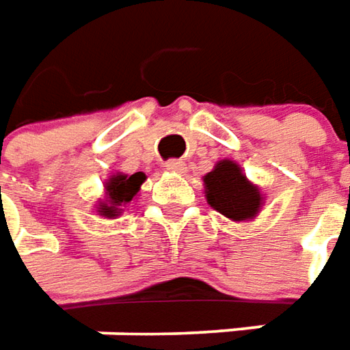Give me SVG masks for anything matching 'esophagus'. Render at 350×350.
I'll return each mask as SVG.
<instances>
[{
  "instance_id": "34e87169",
  "label": "esophagus",
  "mask_w": 350,
  "mask_h": 350,
  "mask_svg": "<svg viewBox=\"0 0 350 350\" xmlns=\"http://www.w3.org/2000/svg\"><path fill=\"white\" fill-rule=\"evenodd\" d=\"M166 170L168 172H174V174H184L186 172V163L184 161H178V159H172L166 163Z\"/></svg>"
}]
</instances>
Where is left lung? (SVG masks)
<instances>
[{
    "label": "left lung",
    "mask_w": 350,
    "mask_h": 350,
    "mask_svg": "<svg viewBox=\"0 0 350 350\" xmlns=\"http://www.w3.org/2000/svg\"><path fill=\"white\" fill-rule=\"evenodd\" d=\"M203 187L207 203L234 223L254 221L265 203L261 189L230 159L219 161L211 172L203 176Z\"/></svg>",
    "instance_id": "left-lung-1"
}]
</instances>
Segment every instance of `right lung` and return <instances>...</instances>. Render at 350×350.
Wrapping results in <instances>:
<instances>
[{
  "label": "right lung",
  "mask_w": 350,
  "mask_h": 350,
  "mask_svg": "<svg viewBox=\"0 0 350 350\" xmlns=\"http://www.w3.org/2000/svg\"><path fill=\"white\" fill-rule=\"evenodd\" d=\"M145 180L147 176L143 172H135V174L114 172L108 176V180L104 182V199H98L96 205V215H100L103 219L120 217L124 211L122 207H126L127 203L135 199Z\"/></svg>",
  "instance_id": "add662e5"
}]
</instances>
